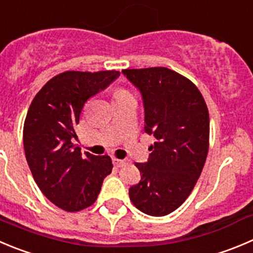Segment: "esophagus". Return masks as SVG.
Returning <instances> with one entry per match:
<instances>
[{
    "mask_svg": "<svg viewBox=\"0 0 253 253\" xmlns=\"http://www.w3.org/2000/svg\"><path fill=\"white\" fill-rule=\"evenodd\" d=\"M113 163H114V165H115V167H117V168H122L123 165L128 164V161L124 160V159H117V158L113 159Z\"/></svg>",
    "mask_w": 253,
    "mask_h": 253,
    "instance_id": "obj_1",
    "label": "esophagus"
}]
</instances>
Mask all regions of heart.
I'll return each instance as SVG.
<instances>
[{
	"label": "heart",
	"mask_w": 253,
	"mask_h": 253,
	"mask_svg": "<svg viewBox=\"0 0 253 253\" xmlns=\"http://www.w3.org/2000/svg\"><path fill=\"white\" fill-rule=\"evenodd\" d=\"M128 95H133L130 93V90H128L126 88H123V86H119V88L115 89L114 92V98H123V97H128Z\"/></svg>",
	"instance_id": "heart-1"
}]
</instances>
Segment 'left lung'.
I'll list each match as a JSON object with an SVG mask.
<instances>
[{
	"mask_svg": "<svg viewBox=\"0 0 253 253\" xmlns=\"http://www.w3.org/2000/svg\"><path fill=\"white\" fill-rule=\"evenodd\" d=\"M139 88L145 108L144 130L153 134L146 164L136 163L141 179L129 189L141 212L165 216L182 205L200 177L209 153L210 117L197 86L165 67L123 69Z\"/></svg>",
	"mask_w": 253,
	"mask_h": 253,
	"instance_id": "1",
	"label": "left lung"
}]
</instances>
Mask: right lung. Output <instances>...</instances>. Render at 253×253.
Here are the masks:
<instances>
[{"instance_id": "right-lung-1", "label": "right lung", "mask_w": 253, "mask_h": 253, "mask_svg": "<svg viewBox=\"0 0 253 253\" xmlns=\"http://www.w3.org/2000/svg\"><path fill=\"white\" fill-rule=\"evenodd\" d=\"M118 71H67L42 86L28 108L23 146L36 184L50 203L67 212L95 203L112 159L95 156L74 145V126L86 100L109 85Z\"/></svg>"}]
</instances>
